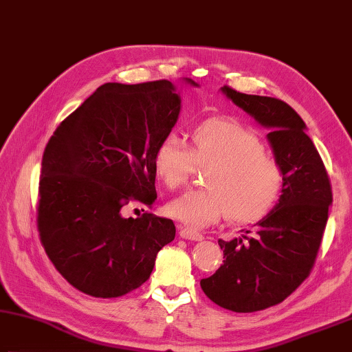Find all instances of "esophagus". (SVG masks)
<instances>
[{
	"label": "esophagus",
	"mask_w": 352,
	"mask_h": 352,
	"mask_svg": "<svg viewBox=\"0 0 352 352\" xmlns=\"http://www.w3.org/2000/svg\"><path fill=\"white\" fill-rule=\"evenodd\" d=\"M179 236L184 238V239H190V241H202V239H204L202 233L188 229V227H181Z\"/></svg>",
	"instance_id": "34e87169"
}]
</instances>
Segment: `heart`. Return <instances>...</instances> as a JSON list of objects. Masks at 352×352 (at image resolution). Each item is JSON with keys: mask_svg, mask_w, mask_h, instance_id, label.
<instances>
[{"mask_svg": "<svg viewBox=\"0 0 352 352\" xmlns=\"http://www.w3.org/2000/svg\"><path fill=\"white\" fill-rule=\"evenodd\" d=\"M195 164H212L206 188L190 190L168 204V213L190 229H204L223 217L235 223L260 218L283 186L280 164L264 151L254 129L232 119L202 122L192 133V148L168 134L154 153V171L165 187L186 184Z\"/></svg>", "mask_w": 352, "mask_h": 352, "instance_id": "obj_1", "label": "heart"}]
</instances>
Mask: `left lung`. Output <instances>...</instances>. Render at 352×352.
Masks as SVG:
<instances>
[{
    "mask_svg": "<svg viewBox=\"0 0 352 352\" xmlns=\"http://www.w3.org/2000/svg\"><path fill=\"white\" fill-rule=\"evenodd\" d=\"M223 94L269 129L280 164V199L255 230L218 244L224 263L201 287L213 303L233 312H255L281 303L303 283L316 261L328 223L332 192L328 173L306 123L287 103L224 86Z\"/></svg>",
    "mask_w": 352,
    "mask_h": 352,
    "instance_id": "obj_1",
    "label": "left lung"
}]
</instances>
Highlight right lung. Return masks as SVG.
I'll return each instance as SVG.
<instances>
[{
  "instance_id": "1",
  "label": "right lung",
  "mask_w": 352,
  "mask_h": 352,
  "mask_svg": "<svg viewBox=\"0 0 352 352\" xmlns=\"http://www.w3.org/2000/svg\"><path fill=\"white\" fill-rule=\"evenodd\" d=\"M190 86H199L184 78ZM181 113L168 80L104 83L60 123L41 160L38 232L65 280L97 298L122 297L150 278L171 243V219L122 217L129 201H156L154 153Z\"/></svg>"
}]
</instances>
